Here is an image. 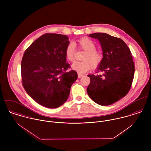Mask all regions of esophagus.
<instances>
[{
  "label": "esophagus",
  "mask_w": 151,
  "mask_h": 151,
  "mask_svg": "<svg viewBox=\"0 0 151 151\" xmlns=\"http://www.w3.org/2000/svg\"><path fill=\"white\" fill-rule=\"evenodd\" d=\"M83 76V74H80V73H78V78H80L81 77H82Z\"/></svg>",
  "instance_id": "esophagus-1"
}]
</instances>
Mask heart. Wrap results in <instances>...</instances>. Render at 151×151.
Returning <instances> with one entry per match:
<instances>
[{"label": "heart", "mask_w": 151, "mask_h": 151, "mask_svg": "<svg viewBox=\"0 0 151 151\" xmlns=\"http://www.w3.org/2000/svg\"><path fill=\"white\" fill-rule=\"evenodd\" d=\"M79 48L86 51L83 54L82 61L75 62L71 65V68L78 73H84L88 71L91 66L96 68L101 63L103 59V55L101 52L96 50V45L94 42L87 37H83L77 41V43ZM65 56L69 62H73L75 56V47L73 43L67 45L65 50Z\"/></svg>", "instance_id": "obj_1"}]
</instances>
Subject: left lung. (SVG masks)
<instances>
[{"mask_svg": "<svg viewBox=\"0 0 151 151\" xmlns=\"http://www.w3.org/2000/svg\"><path fill=\"white\" fill-rule=\"evenodd\" d=\"M88 37L97 39L101 45L103 59L96 70L104 74L88 76L91 82L86 91L97 104L110 105L125 96L131 88L135 71L131 53L120 38L101 32Z\"/></svg>", "mask_w": 151, "mask_h": 151, "instance_id": "1", "label": "left lung"}]
</instances>
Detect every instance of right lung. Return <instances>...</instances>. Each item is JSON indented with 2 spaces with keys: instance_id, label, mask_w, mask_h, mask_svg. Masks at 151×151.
Returning a JSON list of instances; mask_svg holds the SVG:
<instances>
[{
  "instance_id": "add662e5",
  "label": "right lung",
  "mask_w": 151,
  "mask_h": 151,
  "mask_svg": "<svg viewBox=\"0 0 151 151\" xmlns=\"http://www.w3.org/2000/svg\"><path fill=\"white\" fill-rule=\"evenodd\" d=\"M70 41L65 35L45 34L25 51L21 69L22 86L38 104L57 108L68 99L72 84L78 78L76 71H66L65 50Z\"/></svg>"
}]
</instances>
